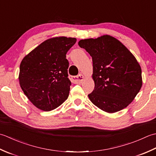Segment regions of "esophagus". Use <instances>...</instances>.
Returning <instances> with one entry per match:
<instances>
[{
  "label": "esophagus",
  "mask_w": 156,
  "mask_h": 156,
  "mask_svg": "<svg viewBox=\"0 0 156 156\" xmlns=\"http://www.w3.org/2000/svg\"><path fill=\"white\" fill-rule=\"evenodd\" d=\"M70 79L72 82L75 83H80L83 80L84 77L82 74H79L77 76H70Z\"/></svg>",
  "instance_id": "34e87169"
}]
</instances>
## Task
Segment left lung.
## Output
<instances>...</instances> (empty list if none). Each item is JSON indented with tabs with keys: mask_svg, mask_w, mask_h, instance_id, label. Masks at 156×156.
Masks as SVG:
<instances>
[{
	"mask_svg": "<svg viewBox=\"0 0 156 156\" xmlns=\"http://www.w3.org/2000/svg\"><path fill=\"white\" fill-rule=\"evenodd\" d=\"M93 62L94 90L88 95L95 106L114 113L132 102L142 86L141 69L132 53L108 35L78 43Z\"/></svg>",
	"mask_w": 156,
	"mask_h": 156,
	"instance_id": "1",
	"label": "left lung"
}]
</instances>
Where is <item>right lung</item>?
<instances>
[{
  "instance_id": "add662e5",
  "label": "right lung",
  "mask_w": 156,
  "mask_h": 156,
  "mask_svg": "<svg viewBox=\"0 0 156 156\" xmlns=\"http://www.w3.org/2000/svg\"><path fill=\"white\" fill-rule=\"evenodd\" d=\"M76 38L57 37L44 41L25 56L20 64V86L37 108L50 111L67 99L71 82L66 55Z\"/></svg>"
}]
</instances>
